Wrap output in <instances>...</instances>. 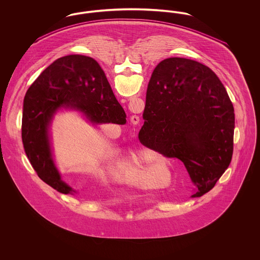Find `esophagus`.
I'll return each instance as SVG.
<instances>
[{
  "label": "esophagus",
  "mask_w": 260,
  "mask_h": 260,
  "mask_svg": "<svg viewBox=\"0 0 260 260\" xmlns=\"http://www.w3.org/2000/svg\"><path fill=\"white\" fill-rule=\"evenodd\" d=\"M131 122H132V124H138V123H139V117H138L137 115L132 116V118H131Z\"/></svg>",
  "instance_id": "34e87169"
}]
</instances>
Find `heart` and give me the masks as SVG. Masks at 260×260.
Segmentation results:
<instances>
[{
	"mask_svg": "<svg viewBox=\"0 0 260 260\" xmlns=\"http://www.w3.org/2000/svg\"><path fill=\"white\" fill-rule=\"evenodd\" d=\"M168 160L156 151L141 150L136 154L133 166L125 173L126 181L133 185L146 187L149 182L148 174L154 173L159 166H165ZM157 177H159L157 175Z\"/></svg>",
	"mask_w": 260,
	"mask_h": 260,
	"instance_id": "1",
	"label": "heart"
}]
</instances>
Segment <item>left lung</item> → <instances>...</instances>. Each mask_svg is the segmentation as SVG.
I'll return each instance as SVG.
<instances>
[{"label": "left lung", "mask_w": 260, "mask_h": 260, "mask_svg": "<svg viewBox=\"0 0 260 260\" xmlns=\"http://www.w3.org/2000/svg\"><path fill=\"white\" fill-rule=\"evenodd\" d=\"M140 142L185 166L196 190H211L233 155L234 107L221 81L198 61L171 57L149 81Z\"/></svg>", "instance_id": "8db88e82"}]
</instances>
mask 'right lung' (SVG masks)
Instances as JSON below:
<instances>
[{"instance_id":"right-lung-1","label":"right lung","mask_w":260,"mask_h":260,"mask_svg":"<svg viewBox=\"0 0 260 260\" xmlns=\"http://www.w3.org/2000/svg\"><path fill=\"white\" fill-rule=\"evenodd\" d=\"M61 107L82 112L93 124H125L126 116L99 63L71 54L52 62L28 88L23 101L21 136L25 154L38 176L62 194H74L51 156L49 125Z\"/></svg>"}]
</instances>
